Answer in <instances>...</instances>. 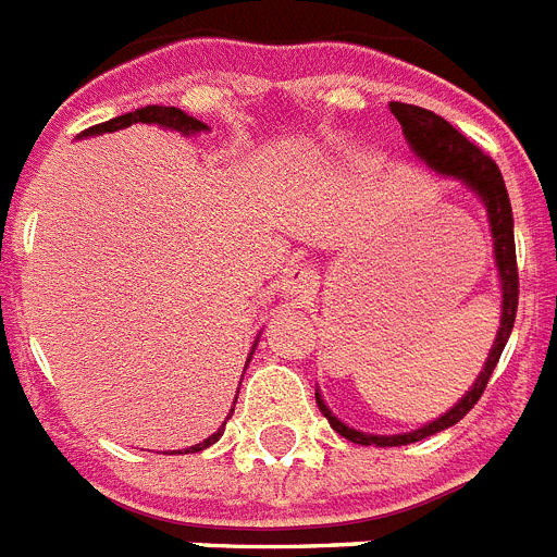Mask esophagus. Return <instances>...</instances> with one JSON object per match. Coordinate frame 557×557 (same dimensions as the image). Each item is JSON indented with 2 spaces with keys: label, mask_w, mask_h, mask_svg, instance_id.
<instances>
[{
  "label": "esophagus",
  "mask_w": 557,
  "mask_h": 557,
  "mask_svg": "<svg viewBox=\"0 0 557 557\" xmlns=\"http://www.w3.org/2000/svg\"><path fill=\"white\" fill-rule=\"evenodd\" d=\"M317 283L319 277L311 265L294 263L288 265L283 274V294L285 297L297 299V302H302V299H308L313 292H317Z\"/></svg>",
  "instance_id": "esophagus-1"
}]
</instances>
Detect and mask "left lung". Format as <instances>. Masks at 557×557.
I'll use <instances>...</instances> for the list:
<instances>
[{
  "label": "left lung",
  "instance_id": "8db88e82",
  "mask_svg": "<svg viewBox=\"0 0 557 557\" xmlns=\"http://www.w3.org/2000/svg\"><path fill=\"white\" fill-rule=\"evenodd\" d=\"M393 114L398 117V123L404 125V134L409 139V145L414 148L420 159H425L429 168H434L437 173H446V176L462 178L468 187H471L476 196L485 201L487 219H491V232H493V251H496V265H499L502 277V327L496 333V342H493V350L485 361V370L480 372V379L473 384L471 393L459 400L454 409H448L443 418L432 420L423 429H414L409 434H364L356 432L350 425H345L338 418H333L331 409L322 404L317 393L319 412L325 414L327 423L336 429L342 437H347L350 443H359V446H409V443H418L423 437H432V434L443 432L448 425L459 423L473 409V404L482 398L487 381H491L493 370L499 364L502 350H505L507 338H510L512 322H516V308H519V265H516V240H512V210L510 198H507L505 178H502L499 168L487 153H482L480 145H473L466 134H459L448 120H443L440 114L429 109H420V106L409 103H389Z\"/></svg>",
  "mask_w": 557,
  "mask_h": 557
}]
</instances>
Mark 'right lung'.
<instances>
[{
	"instance_id": "1",
	"label": "right lung",
	"mask_w": 557,
	"mask_h": 557,
	"mask_svg": "<svg viewBox=\"0 0 557 557\" xmlns=\"http://www.w3.org/2000/svg\"><path fill=\"white\" fill-rule=\"evenodd\" d=\"M132 123H157V125H164V128H173V132H182V134L207 132V125L201 123V120L190 117V114H185V111L176 109V106H145V109L128 111V114H123V117H114V120H106V123L91 125V128L81 132V137H95V134L117 132V128H128V125H132ZM238 389H240V386H238ZM235 400H238V398H235ZM221 434H224V425H221L219 432L212 434V437H207L205 443H198V446L185 448V454L205 451V448L212 446V443H215V440H219Z\"/></svg>"
}]
</instances>
